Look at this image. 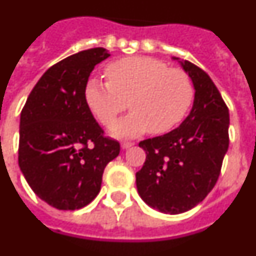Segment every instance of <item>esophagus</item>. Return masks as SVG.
Masks as SVG:
<instances>
[{"instance_id": "34e87169", "label": "esophagus", "mask_w": 256, "mask_h": 256, "mask_svg": "<svg viewBox=\"0 0 256 256\" xmlns=\"http://www.w3.org/2000/svg\"><path fill=\"white\" fill-rule=\"evenodd\" d=\"M132 146H134V143H132V142H122L121 143V147L124 148V150H128V148L132 147Z\"/></svg>"}]
</instances>
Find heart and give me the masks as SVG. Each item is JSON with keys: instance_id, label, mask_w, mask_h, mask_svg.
Listing matches in <instances>:
<instances>
[{"instance_id": "obj_1", "label": "heart", "mask_w": 256, "mask_h": 256, "mask_svg": "<svg viewBox=\"0 0 256 256\" xmlns=\"http://www.w3.org/2000/svg\"><path fill=\"white\" fill-rule=\"evenodd\" d=\"M109 82H87L84 98L98 121L108 126L128 108L132 113L109 128L118 139H132L151 130L164 134L182 121L194 100L188 72L150 57H126L106 66Z\"/></svg>"}]
</instances>
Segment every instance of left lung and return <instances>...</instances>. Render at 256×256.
I'll use <instances>...</instances> for the list:
<instances>
[{"instance_id":"8db88e82","label":"left lung","mask_w":256,"mask_h":256,"mask_svg":"<svg viewBox=\"0 0 256 256\" xmlns=\"http://www.w3.org/2000/svg\"><path fill=\"white\" fill-rule=\"evenodd\" d=\"M173 60L192 82V108L177 128L139 143L147 156L135 177L146 204L178 214L199 204L216 184L229 147V110L207 72Z\"/></svg>"}]
</instances>
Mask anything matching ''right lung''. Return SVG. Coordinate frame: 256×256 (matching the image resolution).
I'll return each mask as SVG.
<instances>
[{"label": "right lung", "instance_id": "add662e5", "mask_svg": "<svg viewBox=\"0 0 256 256\" xmlns=\"http://www.w3.org/2000/svg\"><path fill=\"white\" fill-rule=\"evenodd\" d=\"M92 48L62 60L38 79L20 113L19 168L42 200L62 211L91 203L120 143L102 136L84 98L88 76L109 57Z\"/></svg>", "mask_w": 256, "mask_h": 256}]
</instances>
